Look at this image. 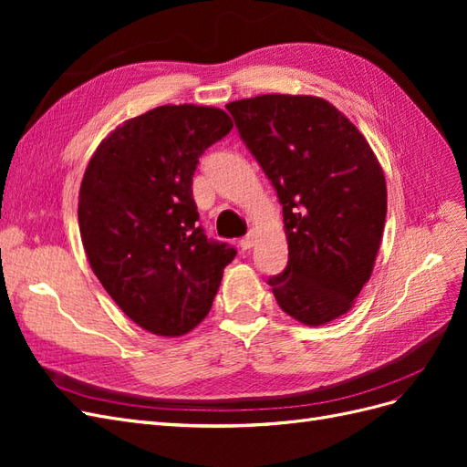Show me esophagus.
<instances>
[{
  "label": "esophagus",
  "instance_id": "34e87169",
  "mask_svg": "<svg viewBox=\"0 0 467 467\" xmlns=\"http://www.w3.org/2000/svg\"><path fill=\"white\" fill-rule=\"evenodd\" d=\"M255 239H257V235L251 232V234H247L245 237L239 239V247H242L244 251H247V249H251L253 245H255Z\"/></svg>",
  "mask_w": 467,
  "mask_h": 467
}]
</instances>
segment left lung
Instances as JSON below:
<instances>
[{
  "label": "left lung",
  "mask_w": 467,
  "mask_h": 467,
  "mask_svg": "<svg viewBox=\"0 0 467 467\" xmlns=\"http://www.w3.org/2000/svg\"><path fill=\"white\" fill-rule=\"evenodd\" d=\"M276 189L288 265L268 278L296 321L345 316L370 280L388 212L381 165L360 130L314 95H257L225 105Z\"/></svg>",
  "instance_id": "1"
}]
</instances>
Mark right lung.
Here are the masks:
<instances>
[{
	"label": "right lung",
	"instance_id": "obj_1",
	"mask_svg": "<svg viewBox=\"0 0 467 467\" xmlns=\"http://www.w3.org/2000/svg\"><path fill=\"white\" fill-rule=\"evenodd\" d=\"M232 129L216 107H155L117 126L83 173L78 220L89 265L122 312L153 335L192 331L237 253L204 235L192 199L199 158Z\"/></svg>",
	"mask_w": 467,
	"mask_h": 467
}]
</instances>
